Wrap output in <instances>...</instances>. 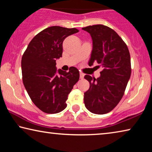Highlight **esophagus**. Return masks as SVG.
Listing matches in <instances>:
<instances>
[{
	"label": "esophagus",
	"instance_id": "34e87169",
	"mask_svg": "<svg viewBox=\"0 0 152 152\" xmlns=\"http://www.w3.org/2000/svg\"><path fill=\"white\" fill-rule=\"evenodd\" d=\"M84 74L80 72V79H83L84 78Z\"/></svg>",
	"mask_w": 152,
	"mask_h": 152
}]
</instances>
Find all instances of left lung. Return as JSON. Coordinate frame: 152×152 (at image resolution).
<instances>
[{"instance_id": "left-lung-1", "label": "left lung", "mask_w": 152, "mask_h": 152, "mask_svg": "<svg viewBox=\"0 0 152 152\" xmlns=\"http://www.w3.org/2000/svg\"><path fill=\"white\" fill-rule=\"evenodd\" d=\"M82 29L89 33L92 39L88 65L97 62L103 68L99 78L84 76L90 83L84 92V104L92 113L105 114L117 106L124 94L132 73L130 53L125 43L110 27L94 25Z\"/></svg>"}]
</instances>
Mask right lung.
<instances>
[{
	"instance_id": "1",
	"label": "right lung",
	"mask_w": 152,
	"mask_h": 152,
	"mask_svg": "<svg viewBox=\"0 0 152 152\" xmlns=\"http://www.w3.org/2000/svg\"><path fill=\"white\" fill-rule=\"evenodd\" d=\"M76 28L52 26L36 35L23 55V82L33 103L43 112L54 114L66 107V101L80 78L78 69L68 72L56 68V61L62 56L63 42L78 33Z\"/></svg>"
}]
</instances>
